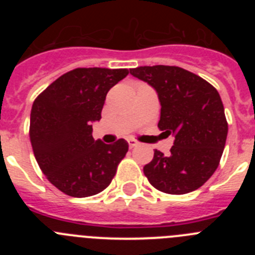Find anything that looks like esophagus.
<instances>
[{
  "mask_svg": "<svg viewBox=\"0 0 255 255\" xmlns=\"http://www.w3.org/2000/svg\"><path fill=\"white\" fill-rule=\"evenodd\" d=\"M128 141H129V147L130 148H135V147H136V145H138V141L134 140V139H129V140H128Z\"/></svg>",
  "mask_w": 255,
  "mask_h": 255,
  "instance_id": "34e87169",
  "label": "esophagus"
}]
</instances>
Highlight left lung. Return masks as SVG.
<instances>
[{
    "instance_id": "left-lung-1",
    "label": "left lung",
    "mask_w": 255,
    "mask_h": 255,
    "mask_svg": "<svg viewBox=\"0 0 255 255\" xmlns=\"http://www.w3.org/2000/svg\"><path fill=\"white\" fill-rule=\"evenodd\" d=\"M130 74L157 92L158 128L175 138L168 155L154 150L144 175L167 194L197 190L218 167L226 144L229 126L220 94L204 79L177 66H140Z\"/></svg>"
}]
</instances>
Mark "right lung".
Returning a JSON list of instances; mask_svg holds the SVG:
<instances>
[{"label":"right lung","mask_w":255,"mask_h":255,"mask_svg":"<svg viewBox=\"0 0 255 255\" xmlns=\"http://www.w3.org/2000/svg\"><path fill=\"white\" fill-rule=\"evenodd\" d=\"M128 74V69L71 70L33 103L29 135L34 157L52 185L70 197L105 190L129 149L125 139L105 144L92 135L108 91Z\"/></svg>","instance_id":"right-lung-1"}]
</instances>
